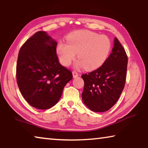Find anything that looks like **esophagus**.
Returning a JSON list of instances; mask_svg holds the SVG:
<instances>
[{"instance_id": "esophagus-1", "label": "esophagus", "mask_w": 148, "mask_h": 148, "mask_svg": "<svg viewBox=\"0 0 148 148\" xmlns=\"http://www.w3.org/2000/svg\"><path fill=\"white\" fill-rule=\"evenodd\" d=\"M72 74H73V77H76L78 76V73L76 71H73L72 72Z\"/></svg>"}]
</instances>
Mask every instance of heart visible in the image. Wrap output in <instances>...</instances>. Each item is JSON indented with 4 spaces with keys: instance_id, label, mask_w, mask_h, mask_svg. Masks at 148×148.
<instances>
[{
    "instance_id": "1",
    "label": "heart",
    "mask_w": 148,
    "mask_h": 148,
    "mask_svg": "<svg viewBox=\"0 0 148 148\" xmlns=\"http://www.w3.org/2000/svg\"><path fill=\"white\" fill-rule=\"evenodd\" d=\"M111 41L105 35H99L89 31L72 32L67 37V42H60L57 52L60 61L69 66L77 53L79 64L87 70L99 68L106 61L111 49Z\"/></svg>"
}]
</instances>
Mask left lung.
I'll use <instances>...</instances> for the list:
<instances>
[{
  "label": "left lung",
  "instance_id": "1",
  "mask_svg": "<svg viewBox=\"0 0 148 148\" xmlns=\"http://www.w3.org/2000/svg\"><path fill=\"white\" fill-rule=\"evenodd\" d=\"M128 58L118 39L115 38L112 53L101 66L82 75L84 81L82 100L95 112L110 110L124 89Z\"/></svg>",
  "mask_w": 148,
  "mask_h": 148
}]
</instances>
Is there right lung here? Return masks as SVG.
I'll return each mask as SVG.
<instances>
[{"label":"right lung","instance_id":"1","mask_svg":"<svg viewBox=\"0 0 148 148\" xmlns=\"http://www.w3.org/2000/svg\"><path fill=\"white\" fill-rule=\"evenodd\" d=\"M57 43L46 32L38 31L19 49L16 79L26 101L38 109H49L57 103L72 72L59 63Z\"/></svg>","mask_w":148,"mask_h":148}]
</instances>
